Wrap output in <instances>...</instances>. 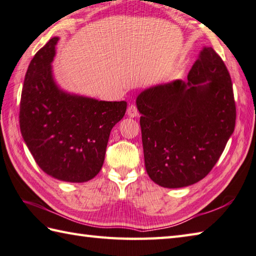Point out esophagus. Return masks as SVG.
I'll use <instances>...</instances> for the list:
<instances>
[{
  "instance_id": "esophagus-1",
  "label": "esophagus",
  "mask_w": 256,
  "mask_h": 256,
  "mask_svg": "<svg viewBox=\"0 0 256 256\" xmlns=\"http://www.w3.org/2000/svg\"><path fill=\"white\" fill-rule=\"evenodd\" d=\"M127 114L129 116V117H137L138 116V109L134 104H129V107L127 109Z\"/></svg>"
}]
</instances>
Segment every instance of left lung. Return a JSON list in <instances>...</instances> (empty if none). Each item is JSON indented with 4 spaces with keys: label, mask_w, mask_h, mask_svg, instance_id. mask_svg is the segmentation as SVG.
Returning a JSON list of instances; mask_svg holds the SVG:
<instances>
[{
    "label": "left lung",
    "mask_w": 256,
    "mask_h": 256,
    "mask_svg": "<svg viewBox=\"0 0 256 256\" xmlns=\"http://www.w3.org/2000/svg\"><path fill=\"white\" fill-rule=\"evenodd\" d=\"M136 102L149 177L159 186L180 188L208 175L236 120L232 80L213 48L202 50L187 81L152 86Z\"/></svg>",
    "instance_id": "8db88e82"
}]
</instances>
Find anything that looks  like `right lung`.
Segmentation results:
<instances>
[{"label":"right lung","mask_w":256,"mask_h":256,"mask_svg":"<svg viewBox=\"0 0 256 256\" xmlns=\"http://www.w3.org/2000/svg\"><path fill=\"white\" fill-rule=\"evenodd\" d=\"M59 38H52L28 66L21 94L20 129L28 150L48 175L88 182L104 165L109 134L122 119L126 101H99L58 88L51 62Z\"/></svg>","instance_id":"obj_1"}]
</instances>
